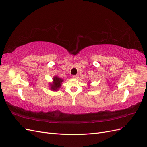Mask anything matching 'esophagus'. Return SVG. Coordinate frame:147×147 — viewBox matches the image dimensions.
<instances>
[{"label": "esophagus", "instance_id": "1", "mask_svg": "<svg viewBox=\"0 0 147 147\" xmlns=\"http://www.w3.org/2000/svg\"><path fill=\"white\" fill-rule=\"evenodd\" d=\"M74 78H78V75H75V76H72Z\"/></svg>", "mask_w": 147, "mask_h": 147}]
</instances>
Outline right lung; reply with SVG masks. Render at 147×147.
<instances>
[{"label": "right lung", "mask_w": 147, "mask_h": 147, "mask_svg": "<svg viewBox=\"0 0 147 147\" xmlns=\"http://www.w3.org/2000/svg\"><path fill=\"white\" fill-rule=\"evenodd\" d=\"M53 84H51V89L52 90H58L61 86L62 82L63 81L62 78H60L58 77H55L53 78Z\"/></svg>", "instance_id": "1"}]
</instances>
